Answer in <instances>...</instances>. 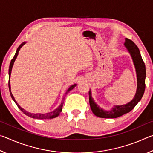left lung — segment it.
<instances>
[{
	"mask_svg": "<svg viewBox=\"0 0 153 153\" xmlns=\"http://www.w3.org/2000/svg\"><path fill=\"white\" fill-rule=\"evenodd\" d=\"M124 45L128 49L132 58L137 75V90L135 97L130 102L126 105L115 106L111 111H105L96 104L92 97L91 90L89 91V102L90 108L96 116L101 118H117L124 114L129 113L141 100L145 90V78H146V67L142 60L139 48L135 43L128 38H126Z\"/></svg>",
	"mask_w": 153,
	"mask_h": 153,
	"instance_id": "1",
	"label": "left lung"
}]
</instances>
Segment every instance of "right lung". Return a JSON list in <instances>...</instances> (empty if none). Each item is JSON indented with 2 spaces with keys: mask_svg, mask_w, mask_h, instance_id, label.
I'll return each mask as SVG.
<instances>
[{
  "mask_svg": "<svg viewBox=\"0 0 153 153\" xmlns=\"http://www.w3.org/2000/svg\"><path fill=\"white\" fill-rule=\"evenodd\" d=\"M25 42H23L22 44H21L19 47L17 48L16 53H15V55L13 56V58L12 59V60L11 61V63H10L9 69V91H10V94H11V97L12 98V99L14 100V102H15V104L17 105L18 108H19V109L25 114V115L29 116V117H30L34 118V119H38V120H48V119H53V118L56 117H57V116H59V114H60V113L62 111V108H63V102H64V98H63V100H62V102L61 103V105H59V107L58 108H56L55 110H54L53 111H52V112L47 113H44V114H42V113H31L27 112V111H26L25 110H24V108H22V107H21L20 106L17 104V102H16V100H15L14 97L12 94L11 91V85H10V76H11L12 67H13V66L14 62L15 61V59H16V58H17V56L18 55V53H19V51L20 50V48H22V46L24 45H25ZM76 85L77 84H74V85H72V86H71L70 87H69V88H68V90H67V92H65V94H67V93H68L69 91H70L71 90L73 89L74 87H76Z\"/></svg>",
  "mask_w": 153,
  "mask_h": 153,
  "instance_id": "1",
  "label": "right lung"
}]
</instances>
